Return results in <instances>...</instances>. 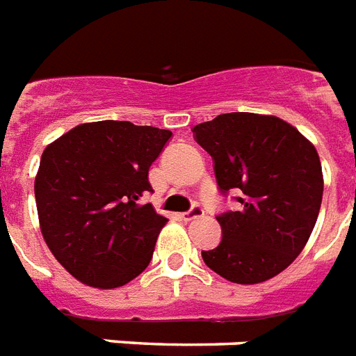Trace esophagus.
<instances>
[{"instance_id":"esophagus-1","label":"esophagus","mask_w":356,"mask_h":356,"mask_svg":"<svg viewBox=\"0 0 356 356\" xmlns=\"http://www.w3.org/2000/svg\"><path fill=\"white\" fill-rule=\"evenodd\" d=\"M200 217H204V209H202L200 206H195V207H191L189 211L181 213V218H184V220H187V222H189V220H195V218H200Z\"/></svg>"}]
</instances>
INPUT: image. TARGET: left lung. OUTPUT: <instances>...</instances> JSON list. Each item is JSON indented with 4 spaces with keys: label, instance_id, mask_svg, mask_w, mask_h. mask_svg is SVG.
<instances>
[{
    "label": "left lung",
    "instance_id": "obj_1",
    "mask_svg": "<svg viewBox=\"0 0 356 356\" xmlns=\"http://www.w3.org/2000/svg\"><path fill=\"white\" fill-rule=\"evenodd\" d=\"M213 158L218 189L241 191L237 211L217 215L222 241L204 263L238 285H255L289 266L316 224L323 175L314 145L275 115L232 112L193 129Z\"/></svg>",
    "mask_w": 356,
    "mask_h": 356
}]
</instances>
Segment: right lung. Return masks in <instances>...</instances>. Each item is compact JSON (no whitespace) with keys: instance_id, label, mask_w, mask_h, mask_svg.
<instances>
[{"instance_id":"add662e5","label":"right lung","mask_w":356,"mask_h":356,"mask_svg":"<svg viewBox=\"0 0 356 356\" xmlns=\"http://www.w3.org/2000/svg\"><path fill=\"white\" fill-rule=\"evenodd\" d=\"M170 130L130 121L79 124L47 145L34 180L40 229L56 261L95 289H118L149 266L167 218L150 204L149 169Z\"/></svg>"}]
</instances>
